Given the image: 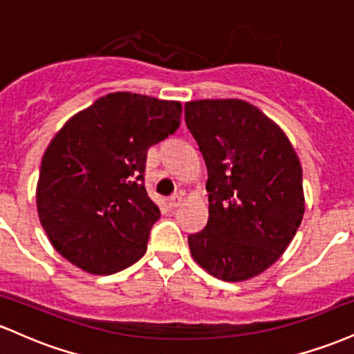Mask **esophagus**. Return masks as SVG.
Returning <instances> with one entry per match:
<instances>
[{
  "label": "esophagus",
  "mask_w": 354,
  "mask_h": 354,
  "mask_svg": "<svg viewBox=\"0 0 354 354\" xmlns=\"http://www.w3.org/2000/svg\"><path fill=\"white\" fill-rule=\"evenodd\" d=\"M181 201H183L181 194H173V196H169V200H168L169 208H176V206L181 205Z\"/></svg>",
  "instance_id": "1"
}]
</instances>
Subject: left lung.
I'll return each mask as SVG.
<instances>
[{
    "label": "left lung",
    "mask_w": 354,
    "mask_h": 354,
    "mask_svg": "<svg viewBox=\"0 0 354 354\" xmlns=\"http://www.w3.org/2000/svg\"><path fill=\"white\" fill-rule=\"evenodd\" d=\"M208 168L209 216L191 256L223 281H245L284 253L304 214L303 171L278 124L243 100L185 104Z\"/></svg>",
    "instance_id": "left-lung-1"
}]
</instances>
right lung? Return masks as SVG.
Listing matches in <instances>:
<instances>
[{
    "mask_svg": "<svg viewBox=\"0 0 354 354\" xmlns=\"http://www.w3.org/2000/svg\"><path fill=\"white\" fill-rule=\"evenodd\" d=\"M181 103L109 93L66 121L43 154L36 206L53 248L93 274L146 253L161 216L145 188L148 149L180 128Z\"/></svg>",
    "mask_w": 354,
    "mask_h": 354,
    "instance_id": "1",
    "label": "right lung"
}]
</instances>
